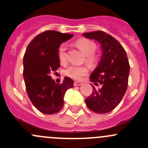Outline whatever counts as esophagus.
<instances>
[{"instance_id": "34e87169", "label": "esophagus", "mask_w": 148, "mask_h": 148, "mask_svg": "<svg viewBox=\"0 0 148 148\" xmlns=\"http://www.w3.org/2000/svg\"><path fill=\"white\" fill-rule=\"evenodd\" d=\"M82 82H74V86H81V85L82 84Z\"/></svg>"}]
</instances>
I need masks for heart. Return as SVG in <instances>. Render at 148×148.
<instances>
[{
    "label": "heart",
    "instance_id": "b5f03b06",
    "mask_svg": "<svg viewBox=\"0 0 148 148\" xmlns=\"http://www.w3.org/2000/svg\"><path fill=\"white\" fill-rule=\"evenodd\" d=\"M77 45L84 54H86V62L91 66H94L97 63L99 57L94 53L97 49V45L92 40L87 38H80L76 42ZM57 56L62 64H65L67 62L66 56V45L62 43L57 49ZM88 72V67L86 65L76 66L71 65L65 71V74L71 79L79 80L86 76Z\"/></svg>",
    "mask_w": 148,
    "mask_h": 148
}]
</instances>
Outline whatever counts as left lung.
Segmentation results:
<instances>
[{"mask_svg": "<svg viewBox=\"0 0 148 148\" xmlns=\"http://www.w3.org/2000/svg\"><path fill=\"white\" fill-rule=\"evenodd\" d=\"M83 35L100 42L103 52L99 65L90 76L91 82L101 87L96 89L91 84L92 94L85 101L95 113H108L119 105L127 90L130 64L126 52L117 40L105 32L98 30Z\"/></svg>", "mask_w": 148, "mask_h": 148, "instance_id": "1", "label": "left lung"}]
</instances>
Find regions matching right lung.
Returning a JSON list of instances; mask_svg holds the SVG:
<instances>
[{
	"instance_id": "add662e5",
	"label": "right lung",
	"mask_w": 148,
	"mask_h": 148,
	"mask_svg": "<svg viewBox=\"0 0 148 148\" xmlns=\"http://www.w3.org/2000/svg\"><path fill=\"white\" fill-rule=\"evenodd\" d=\"M73 35L47 30L29 42L23 57V77L26 91L34 106L45 114H54L62 109L66 90L74 82L65 77L62 84L52 80L50 74L60 66L57 49Z\"/></svg>"
}]
</instances>
